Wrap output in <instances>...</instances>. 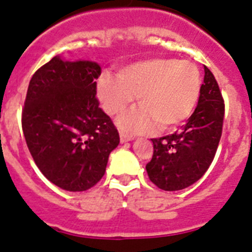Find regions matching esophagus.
<instances>
[{"label": "esophagus", "mask_w": 252, "mask_h": 252, "mask_svg": "<svg viewBox=\"0 0 252 252\" xmlns=\"http://www.w3.org/2000/svg\"><path fill=\"white\" fill-rule=\"evenodd\" d=\"M129 140H133V135L126 134V133L121 131V142L126 143V142H129Z\"/></svg>", "instance_id": "34e87169"}]
</instances>
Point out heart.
Here are the masks:
<instances>
[{"label": "heart", "mask_w": 252, "mask_h": 252, "mask_svg": "<svg viewBox=\"0 0 252 252\" xmlns=\"http://www.w3.org/2000/svg\"><path fill=\"white\" fill-rule=\"evenodd\" d=\"M201 75L196 65L177 59H148L122 67L118 76L104 74L96 94L108 114H121L138 96L140 108L118 118L129 133H147L156 126L173 130L196 109L201 95Z\"/></svg>", "instance_id": "1"}]
</instances>
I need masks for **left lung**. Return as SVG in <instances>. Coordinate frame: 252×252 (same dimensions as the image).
I'll return each instance as SVG.
<instances>
[{
	"label": "left lung",
	"instance_id": "obj_1",
	"mask_svg": "<svg viewBox=\"0 0 252 252\" xmlns=\"http://www.w3.org/2000/svg\"><path fill=\"white\" fill-rule=\"evenodd\" d=\"M223 115L219 84L205 66L198 104L182 130L152 139L153 157L146 165L149 180L164 191H180L197 182L215 158Z\"/></svg>",
	"mask_w": 252,
	"mask_h": 252
}]
</instances>
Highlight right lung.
Instances as JSON below:
<instances>
[{
  "label": "right lung",
  "instance_id": "add662e5",
  "mask_svg": "<svg viewBox=\"0 0 252 252\" xmlns=\"http://www.w3.org/2000/svg\"><path fill=\"white\" fill-rule=\"evenodd\" d=\"M98 63L55 56L31 78L22 130L41 173L65 191L81 192L105 173L119 133L96 99Z\"/></svg>",
  "mask_w": 252,
  "mask_h": 252
}]
</instances>
